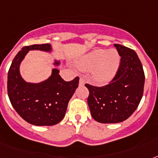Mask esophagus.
<instances>
[{
    "instance_id": "obj_1",
    "label": "esophagus",
    "mask_w": 158,
    "mask_h": 158,
    "mask_svg": "<svg viewBox=\"0 0 158 158\" xmlns=\"http://www.w3.org/2000/svg\"><path fill=\"white\" fill-rule=\"evenodd\" d=\"M84 79L83 76H79V85H84Z\"/></svg>"
}]
</instances>
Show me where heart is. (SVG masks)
<instances>
[{"mask_svg":"<svg viewBox=\"0 0 158 158\" xmlns=\"http://www.w3.org/2000/svg\"><path fill=\"white\" fill-rule=\"evenodd\" d=\"M85 69L94 68V78L98 82H107L115 76L120 65V56L115 50L93 51L80 60Z\"/></svg>","mask_w":158,"mask_h":158,"instance_id":"heart-1","label":"heart"}]
</instances>
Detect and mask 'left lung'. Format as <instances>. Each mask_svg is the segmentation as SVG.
<instances>
[{
  "label": "left lung",
  "instance_id": "1",
  "mask_svg": "<svg viewBox=\"0 0 158 158\" xmlns=\"http://www.w3.org/2000/svg\"><path fill=\"white\" fill-rule=\"evenodd\" d=\"M114 47L120 56L114 78L102 87L85 84L92 116L104 124L122 122L130 117L142 99L144 87V71L136 52L120 44Z\"/></svg>",
  "mask_w": 158,
  "mask_h": 158
}]
</instances>
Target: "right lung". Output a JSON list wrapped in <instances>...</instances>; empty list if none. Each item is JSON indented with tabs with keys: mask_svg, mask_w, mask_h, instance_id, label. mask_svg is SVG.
Masks as SVG:
<instances>
[{
	"mask_svg": "<svg viewBox=\"0 0 158 158\" xmlns=\"http://www.w3.org/2000/svg\"><path fill=\"white\" fill-rule=\"evenodd\" d=\"M28 50L50 51L51 46L34 44L23 47L14 58L8 71L7 92L11 105L29 124L38 126L56 125L64 118L69 99L79 86V77L64 81L59 70L40 84L26 83L19 74V64Z\"/></svg>",
	"mask_w": 158,
	"mask_h": 158,
	"instance_id": "add662e5",
	"label": "right lung"
}]
</instances>
